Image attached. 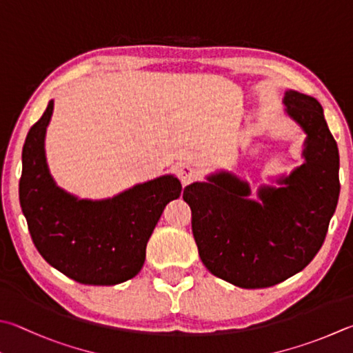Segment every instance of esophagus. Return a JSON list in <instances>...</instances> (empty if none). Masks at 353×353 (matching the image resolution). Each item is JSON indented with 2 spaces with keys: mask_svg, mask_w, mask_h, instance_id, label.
Returning a JSON list of instances; mask_svg holds the SVG:
<instances>
[{
  "mask_svg": "<svg viewBox=\"0 0 353 353\" xmlns=\"http://www.w3.org/2000/svg\"><path fill=\"white\" fill-rule=\"evenodd\" d=\"M177 176L183 185H188L190 182L194 181L197 174H196V170L191 168L190 165H181L177 168Z\"/></svg>",
  "mask_w": 353,
  "mask_h": 353,
  "instance_id": "obj_1",
  "label": "esophagus"
}]
</instances>
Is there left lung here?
I'll return each mask as SVG.
<instances>
[{
    "mask_svg": "<svg viewBox=\"0 0 353 353\" xmlns=\"http://www.w3.org/2000/svg\"><path fill=\"white\" fill-rule=\"evenodd\" d=\"M285 112L303 128L305 162L262 185L259 201L250 185L219 171L183 190L191 227L203 265L214 276L242 288L283 283L310 264L339 197V154L316 99L285 91Z\"/></svg>",
    "mask_w": 353,
    "mask_h": 353,
    "instance_id": "1",
    "label": "left lung"
}]
</instances>
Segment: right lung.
I'll list each match as a JSON object with an SVG mask.
<instances>
[{
  "label": "right lung",
  "mask_w": 353,
  "mask_h": 353,
  "mask_svg": "<svg viewBox=\"0 0 353 353\" xmlns=\"http://www.w3.org/2000/svg\"><path fill=\"white\" fill-rule=\"evenodd\" d=\"M52 112L50 100L23 146L20 203L32 241L46 262L77 283H125L142 270L152 230L182 185L166 174L101 201L68 193L46 162L44 137Z\"/></svg>",
  "instance_id": "right-lung-1"
}]
</instances>
